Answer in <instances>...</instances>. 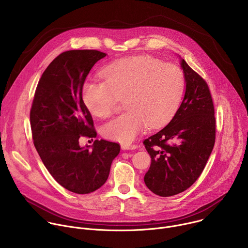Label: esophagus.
I'll return each instance as SVG.
<instances>
[{
	"instance_id": "34e87169",
	"label": "esophagus",
	"mask_w": 248,
	"mask_h": 248,
	"mask_svg": "<svg viewBox=\"0 0 248 248\" xmlns=\"http://www.w3.org/2000/svg\"><path fill=\"white\" fill-rule=\"evenodd\" d=\"M137 148V145L136 144H130V143H124L122 144V149L124 150H127V149H136Z\"/></svg>"
}]
</instances>
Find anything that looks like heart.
<instances>
[{
	"instance_id": "obj_1",
	"label": "heart",
	"mask_w": 248,
	"mask_h": 248,
	"mask_svg": "<svg viewBox=\"0 0 248 248\" xmlns=\"http://www.w3.org/2000/svg\"><path fill=\"white\" fill-rule=\"evenodd\" d=\"M102 75L104 81L83 85L82 101L92 115L108 118L124 99L127 110L101 127L106 138L123 143L134 140L145 129L146 123L156 126L170 118L185 92L183 69L153 57L118 61L105 67Z\"/></svg>"
}]
</instances>
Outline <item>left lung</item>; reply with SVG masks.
<instances>
[{"label": "left lung", "mask_w": 248, "mask_h": 248, "mask_svg": "<svg viewBox=\"0 0 248 248\" xmlns=\"http://www.w3.org/2000/svg\"><path fill=\"white\" fill-rule=\"evenodd\" d=\"M186 89L171 121L143 141L151 157L146 186L163 197L190 187L202 173L216 139L214 103L205 79L182 61Z\"/></svg>", "instance_id": "obj_1"}]
</instances>
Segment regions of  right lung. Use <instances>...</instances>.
Returning a JSON list of instances; mask_svg holds the SVG:
<instances>
[{
	"label": "right lung",
	"mask_w": 248,
	"mask_h": 248,
	"mask_svg": "<svg viewBox=\"0 0 248 248\" xmlns=\"http://www.w3.org/2000/svg\"><path fill=\"white\" fill-rule=\"evenodd\" d=\"M106 54L70 50L48 65L35 90L30 125L33 143L53 178L65 189L87 194L107 181L121 146L95 140L92 149L79 146L81 137H96L90 112L82 101V87L92 66Z\"/></svg>",
	"instance_id": "1"
}]
</instances>
